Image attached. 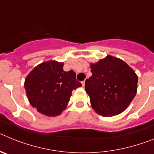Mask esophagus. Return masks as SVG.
Returning <instances> with one entry per match:
<instances>
[{"mask_svg":"<svg viewBox=\"0 0 154 154\" xmlns=\"http://www.w3.org/2000/svg\"><path fill=\"white\" fill-rule=\"evenodd\" d=\"M85 81L82 82V86H85Z\"/></svg>","mask_w":154,"mask_h":154,"instance_id":"34e87169","label":"esophagus"}]
</instances>
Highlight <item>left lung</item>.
<instances>
[{
  "label": "left lung",
  "mask_w": 154,
  "mask_h": 154,
  "mask_svg": "<svg viewBox=\"0 0 154 154\" xmlns=\"http://www.w3.org/2000/svg\"><path fill=\"white\" fill-rule=\"evenodd\" d=\"M92 76L85 80V89L91 106L103 116L123 112L133 101L138 77L123 60L111 55L91 64Z\"/></svg>",
  "instance_id": "left-lung-1"
}]
</instances>
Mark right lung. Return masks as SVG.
Listing matches in <instances>:
<instances>
[{
    "label": "right lung",
    "instance_id": "add662e5",
    "mask_svg": "<svg viewBox=\"0 0 154 154\" xmlns=\"http://www.w3.org/2000/svg\"><path fill=\"white\" fill-rule=\"evenodd\" d=\"M64 63L42 62L28 75L24 89L30 104L48 116L60 115L67 106L74 89L82 86L73 71L65 72Z\"/></svg>",
    "mask_w": 154,
    "mask_h": 154
}]
</instances>
